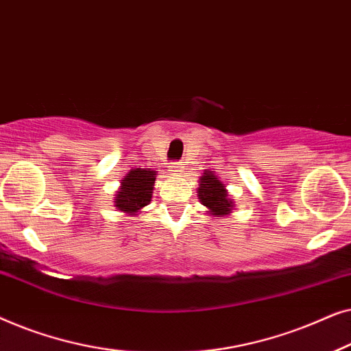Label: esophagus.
<instances>
[{
	"instance_id": "34e87169",
	"label": "esophagus",
	"mask_w": 351,
	"mask_h": 351,
	"mask_svg": "<svg viewBox=\"0 0 351 351\" xmlns=\"http://www.w3.org/2000/svg\"><path fill=\"white\" fill-rule=\"evenodd\" d=\"M169 171L172 172V174H180V172L184 171V166H182L180 162H174V165L169 166Z\"/></svg>"
}]
</instances>
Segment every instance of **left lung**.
<instances>
[{
	"mask_svg": "<svg viewBox=\"0 0 351 351\" xmlns=\"http://www.w3.org/2000/svg\"><path fill=\"white\" fill-rule=\"evenodd\" d=\"M198 198L201 204H204L209 213L217 217H225L233 210V201L228 198L225 185L210 171H206L204 176L199 177Z\"/></svg>",
	"mask_w": 351,
	"mask_h": 351,
	"instance_id": "left-lung-1",
	"label": "left lung"
}]
</instances>
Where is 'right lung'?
I'll use <instances>...</instances> for the list:
<instances>
[{"label": "right lung", "mask_w": 351, "mask_h": 351, "mask_svg": "<svg viewBox=\"0 0 351 351\" xmlns=\"http://www.w3.org/2000/svg\"><path fill=\"white\" fill-rule=\"evenodd\" d=\"M156 172L152 169H137L129 171L121 180V189L114 196V208L123 210L129 215L141 213L142 208L150 204L153 195V185H155Z\"/></svg>", "instance_id": "right-lung-1"}]
</instances>
